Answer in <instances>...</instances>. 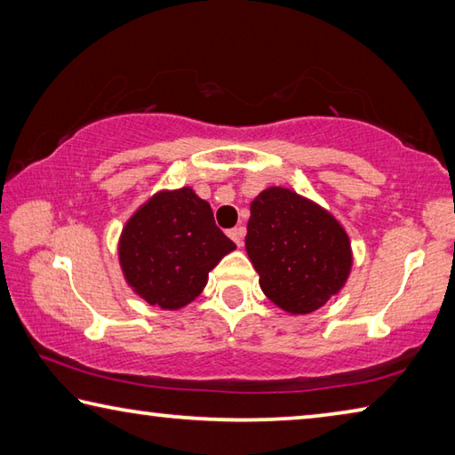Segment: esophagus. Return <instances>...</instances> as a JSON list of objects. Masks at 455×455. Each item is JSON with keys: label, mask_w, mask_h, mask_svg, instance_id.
Masks as SVG:
<instances>
[{"label": "esophagus", "mask_w": 455, "mask_h": 455, "mask_svg": "<svg viewBox=\"0 0 455 455\" xmlns=\"http://www.w3.org/2000/svg\"><path fill=\"white\" fill-rule=\"evenodd\" d=\"M228 235L232 237V240L235 242L237 248H242V245H243V235H245V228H243V226H237V228H234V229H229Z\"/></svg>", "instance_id": "esophagus-1"}]
</instances>
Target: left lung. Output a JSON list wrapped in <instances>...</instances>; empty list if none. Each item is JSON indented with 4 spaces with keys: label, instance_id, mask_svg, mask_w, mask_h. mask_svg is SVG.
Listing matches in <instances>:
<instances>
[{
    "label": "left lung",
    "instance_id": "left-lung-1",
    "mask_svg": "<svg viewBox=\"0 0 455 455\" xmlns=\"http://www.w3.org/2000/svg\"><path fill=\"white\" fill-rule=\"evenodd\" d=\"M245 251L267 299L306 315L344 288L354 266L344 226L314 199L272 186L250 205Z\"/></svg>",
    "mask_w": 455,
    "mask_h": 455
}]
</instances>
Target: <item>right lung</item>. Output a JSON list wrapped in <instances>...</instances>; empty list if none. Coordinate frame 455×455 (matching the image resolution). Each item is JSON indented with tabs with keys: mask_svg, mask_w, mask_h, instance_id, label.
<instances>
[{
	"mask_svg": "<svg viewBox=\"0 0 455 455\" xmlns=\"http://www.w3.org/2000/svg\"><path fill=\"white\" fill-rule=\"evenodd\" d=\"M235 243L215 226L205 199L189 186L159 189L125 221L119 267L149 306L181 309L204 291L207 275Z\"/></svg>",
	"mask_w": 455,
	"mask_h": 455,
	"instance_id": "obj_1",
	"label": "right lung"
}]
</instances>
